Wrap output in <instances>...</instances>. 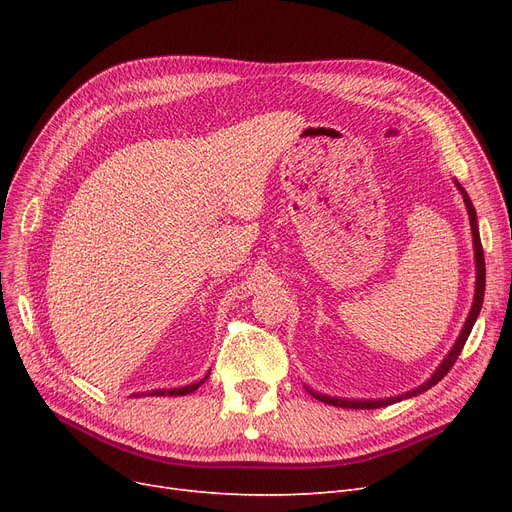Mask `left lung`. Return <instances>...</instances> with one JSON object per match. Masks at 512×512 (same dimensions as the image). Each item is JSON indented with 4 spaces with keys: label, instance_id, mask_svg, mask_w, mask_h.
Listing matches in <instances>:
<instances>
[{
    "label": "left lung",
    "instance_id": "1",
    "mask_svg": "<svg viewBox=\"0 0 512 512\" xmlns=\"http://www.w3.org/2000/svg\"><path fill=\"white\" fill-rule=\"evenodd\" d=\"M456 186H459V191L463 193V199H465V205H467V211H469V222H471V230H473V245H475L477 282H475V299H473L471 313H469V317H467V321H465V328H463V332H461L459 340L454 342L452 351H450V353H448V357L442 361V365L434 371L432 378H429L423 386H419V388H415V390H411V392H407V394H402V396L384 398V400H344V398H330V396H324V394H315V392H311V390H309L317 400L326 402V405H332V407H344V409H380V407L392 405V402H398V400H402V398L417 396V394H421V392L429 390L432 386H436V384L444 378V375L452 369V365L456 363V359H459V355H461V351H463V346H465V342H467V338H469V334H471V330H473L475 319H477V315H479V311H481V305H483V292H486V259H483V247H481V240H479V228H477L475 207H473V203H471V199H469V195H467L465 188H463L459 182H456Z\"/></svg>",
    "mask_w": 512,
    "mask_h": 512
}]
</instances>
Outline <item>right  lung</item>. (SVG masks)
<instances>
[{
    "mask_svg": "<svg viewBox=\"0 0 512 512\" xmlns=\"http://www.w3.org/2000/svg\"><path fill=\"white\" fill-rule=\"evenodd\" d=\"M207 375H209V373H207ZM207 375H205V378H203L201 382L188 384V386H182V388H174V390H153V392H149V396H182V394H191V392H195V390L207 380Z\"/></svg>",
    "mask_w": 512,
    "mask_h": 512,
    "instance_id": "add662e5",
    "label": "right lung"
}]
</instances>
